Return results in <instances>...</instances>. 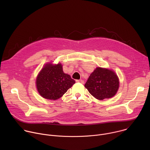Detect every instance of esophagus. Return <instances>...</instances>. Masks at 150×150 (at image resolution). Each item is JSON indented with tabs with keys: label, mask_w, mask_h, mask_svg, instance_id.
<instances>
[{
	"label": "esophagus",
	"mask_w": 150,
	"mask_h": 150,
	"mask_svg": "<svg viewBox=\"0 0 150 150\" xmlns=\"http://www.w3.org/2000/svg\"><path fill=\"white\" fill-rule=\"evenodd\" d=\"M76 81L77 82H80V83H84V81H83V80H82V79H79V80H76Z\"/></svg>",
	"instance_id": "34e87169"
}]
</instances>
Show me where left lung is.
<instances>
[{"instance_id":"8db88e82","label":"left lung","mask_w":150,"mask_h":150,"mask_svg":"<svg viewBox=\"0 0 150 150\" xmlns=\"http://www.w3.org/2000/svg\"><path fill=\"white\" fill-rule=\"evenodd\" d=\"M119 87V79L115 72L101 68H97L85 84L89 93L100 100L113 97Z\"/></svg>"}]
</instances>
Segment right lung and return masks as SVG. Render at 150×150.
<instances>
[{
  "instance_id": "add662e5",
  "label": "right lung",
  "mask_w": 150,
  "mask_h": 150,
  "mask_svg": "<svg viewBox=\"0 0 150 150\" xmlns=\"http://www.w3.org/2000/svg\"><path fill=\"white\" fill-rule=\"evenodd\" d=\"M75 83L74 79L63 71L61 64H46L36 79L37 88L45 98L57 100L65 94Z\"/></svg>"
}]
</instances>
